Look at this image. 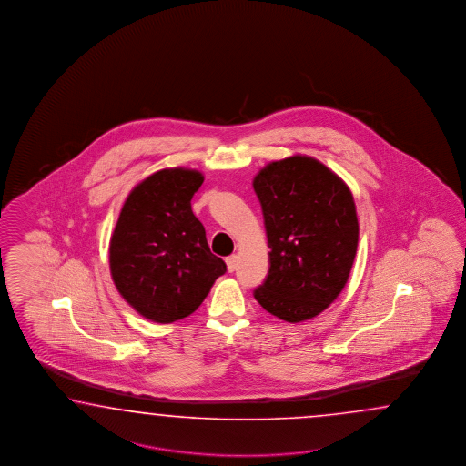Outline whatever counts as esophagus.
<instances>
[{"instance_id":"esophagus-1","label":"esophagus","mask_w":466,"mask_h":466,"mask_svg":"<svg viewBox=\"0 0 466 466\" xmlns=\"http://www.w3.org/2000/svg\"><path fill=\"white\" fill-rule=\"evenodd\" d=\"M227 269L232 273V271H236L238 269V263H239V256L238 254H232V256H228L226 259Z\"/></svg>"}]
</instances>
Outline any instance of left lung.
<instances>
[{
    "label": "left lung",
    "instance_id": "left-lung-1",
    "mask_svg": "<svg viewBox=\"0 0 466 466\" xmlns=\"http://www.w3.org/2000/svg\"><path fill=\"white\" fill-rule=\"evenodd\" d=\"M253 187L271 249L254 299L287 323L308 321L349 282L359 244L352 191L323 162L299 154L267 164Z\"/></svg>",
    "mask_w": 466,
    "mask_h": 466
}]
</instances>
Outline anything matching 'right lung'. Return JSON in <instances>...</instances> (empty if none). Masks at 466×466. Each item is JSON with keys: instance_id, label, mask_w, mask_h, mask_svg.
Listing matches in <instances>:
<instances>
[{"instance_id": "right-lung-1", "label": "right lung", "mask_w": 466, "mask_h": 466, "mask_svg": "<svg viewBox=\"0 0 466 466\" xmlns=\"http://www.w3.org/2000/svg\"><path fill=\"white\" fill-rule=\"evenodd\" d=\"M205 177L197 169L157 170L137 184L109 242L117 292L145 319L167 325L193 314L226 263L208 248L191 198Z\"/></svg>"}]
</instances>
